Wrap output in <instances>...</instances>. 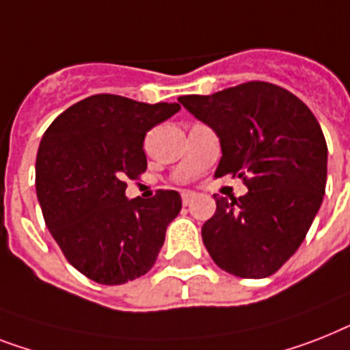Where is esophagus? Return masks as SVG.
I'll return each mask as SVG.
<instances>
[{
	"instance_id": "1",
	"label": "esophagus",
	"mask_w": 350,
	"mask_h": 350,
	"mask_svg": "<svg viewBox=\"0 0 350 350\" xmlns=\"http://www.w3.org/2000/svg\"><path fill=\"white\" fill-rule=\"evenodd\" d=\"M194 198H196V194H192V192H183V196H181V201H183L185 206H189V204L194 201Z\"/></svg>"
}]
</instances>
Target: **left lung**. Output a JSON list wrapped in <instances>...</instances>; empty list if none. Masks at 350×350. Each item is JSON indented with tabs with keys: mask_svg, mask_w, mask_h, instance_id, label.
I'll return each instance as SVG.
<instances>
[{
	"mask_svg": "<svg viewBox=\"0 0 350 350\" xmlns=\"http://www.w3.org/2000/svg\"><path fill=\"white\" fill-rule=\"evenodd\" d=\"M178 100L221 142L215 178H241L248 194L214 200L201 228L210 257L241 278L282 268L313 223L327 181V144L306 104L280 86L250 81Z\"/></svg>",
	"mask_w": 350,
	"mask_h": 350,
	"instance_id": "obj_1",
	"label": "left lung"
}]
</instances>
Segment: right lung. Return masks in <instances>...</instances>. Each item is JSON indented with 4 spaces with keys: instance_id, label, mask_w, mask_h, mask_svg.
I'll return each mask as SVG.
<instances>
[{
    "instance_id": "add662e5",
    "label": "right lung",
    "mask_w": 350,
    "mask_h": 350,
    "mask_svg": "<svg viewBox=\"0 0 350 350\" xmlns=\"http://www.w3.org/2000/svg\"><path fill=\"white\" fill-rule=\"evenodd\" d=\"M180 109L102 93L68 107L42 135L36 160L42 217L68 262L95 282L116 286L146 275L180 214L176 190L126 198L127 181L147 169V131Z\"/></svg>"
}]
</instances>
